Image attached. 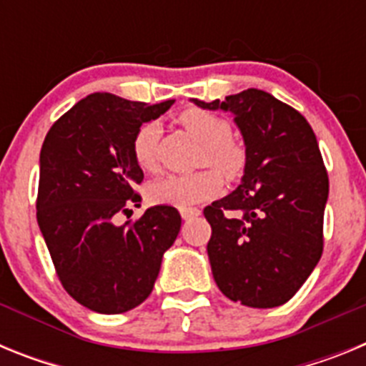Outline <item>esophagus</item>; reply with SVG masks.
I'll return each mask as SVG.
<instances>
[{"mask_svg":"<svg viewBox=\"0 0 366 366\" xmlns=\"http://www.w3.org/2000/svg\"><path fill=\"white\" fill-rule=\"evenodd\" d=\"M199 214H202V212H199L198 209H183V211H181V218L183 219H192Z\"/></svg>","mask_w":366,"mask_h":366,"instance_id":"34e87169","label":"esophagus"}]
</instances>
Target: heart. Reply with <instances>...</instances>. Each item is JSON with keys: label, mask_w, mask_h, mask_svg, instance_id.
I'll return each instance as SVG.
<instances>
[{"label": "heart", "mask_w": 366, "mask_h": 366, "mask_svg": "<svg viewBox=\"0 0 366 366\" xmlns=\"http://www.w3.org/2000/svg\"><path fill=\"white\" fill-rule=\"evenodd\" d=\"M179 122L189 134L202 143L198 164H212L225 176H236L244 167V150L231 139V124L219 115L198 108H189L179 115ZM161 128L157 122H147L135 132L132 154L139 167L154 172L157 170V139ZM222 190V177L216 170L205 168L190 174H172L154 181L148 189V199L155 205L174 209H192L198 203L211 199Z\"/></svg>", "instance_id": "1"}]
</instances>
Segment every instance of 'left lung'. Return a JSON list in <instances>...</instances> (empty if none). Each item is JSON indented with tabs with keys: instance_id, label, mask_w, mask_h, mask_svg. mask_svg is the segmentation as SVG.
<instances>
[{
	"instance_id": "left-lung-1",
	"label": "left lung",
	"mask_w": 366,
	"mask_h": 366,
	"mask_svg": "<svg viewBox=\"0 0 366 366\" xmlns=\"http://www.w3.org/2000/svg\"><path fill=\"white\" fill-rule=\"evenodd\" d=\"M192 102L231 112L245 144L238 189L203 211L212 227V277L234 302L280 306L322 254L328 174L315 134L297 109L254 87L223 102Z\"/></svg>"
}]
</instances>
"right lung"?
I'll return each instance as SVG.
<instances>
[{"instance_id":"1","label":"right lung","mask_w":366,"mask_h":366,"mask_svg":"<svg viewBox=\"0 0 366 366\" xmlns=\"http://www.w3.org/2000/svg\"><path fill=\"white\" fill-rule=\"evenodd\" d=\"M172 104L93 93L45 135L38 225L64 290L92 312L124 313L144 302L177 238L181 216L168 205L113 223V216L141 202L134 190L144 177L132 154L135 132Z\"/></svg>"}]
</instances>
